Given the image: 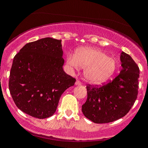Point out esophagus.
<instances>
[{"label": "esophagus", "instance_id": "1", "mask_svg": "<svg viewBox=\"0 0 148 148\" xmlns=\"http://www.w3.org/2000/svg\"><path fill=\"white\" fill-rule=\"evenodd\" d=\"M75 84L76 85H78V86H80V85H81V82L79 81V80H76Z\"/></svg>", "mask_w": 148, "mask_h": 148}]
</instances>
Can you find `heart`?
Returning a JSON list of instances; mask_svg holds the SVG:
<instances>
[{"label":"heart","mask_w":148,"mask_h":148,"mask_svg":"<svg viewBox=\"0 0 148 148\" xmlns=\"http://www.w3.org/2000/svg\"><path fill=\"white\" fill-rule=\"evenodd\" d=\"M68 65L74 69L85 68V78L92 84H101L114 74L117 67L113 58L107 56L102 51L91 47H84L76 50L75 55L68 54Z\"/></svg>","instance_id":"b5f03b06"}]
</instances>
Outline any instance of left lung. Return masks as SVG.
I'll return each instance as SVG.
<instances>
[{"mask_svg": "<svg viewBox=\"0 0 148 148\" xmlns=\"http://www.w3.org/2000/svg\"><path fill=\"white\" fill-rule=\"evenodd\" d=\"M123 67L113 81L102 86L87 84L88 97L82 112L93 123H108L130 111L138 95L139 67L129 54L122 52Z\"/></svg>", "mask_w": 148, "mask_h": 148, "instance_id": "8db88e82", "label": "left lung"}]
</instances>
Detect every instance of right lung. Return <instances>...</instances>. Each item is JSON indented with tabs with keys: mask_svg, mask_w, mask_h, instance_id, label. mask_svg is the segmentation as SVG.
Here are the masks:
<instances>
[{
	"mask_svg": "<svg viewBox=\"0 0 148 148\" xmlns=\"http://www.w3.org/2000/svg\"><path fill=\"white\" fill-rule=\"evenodd\" d=\"M61 40L46 37L29 42L15 55L9 90L16 106L34 118L54 114L62 93L76 79L66 74Z\"/></svg>",
	"mask_w": 148,
	"mask_h": 148,
	"instance_id": "1",
	"label": "right lung"
}]
</instances>
